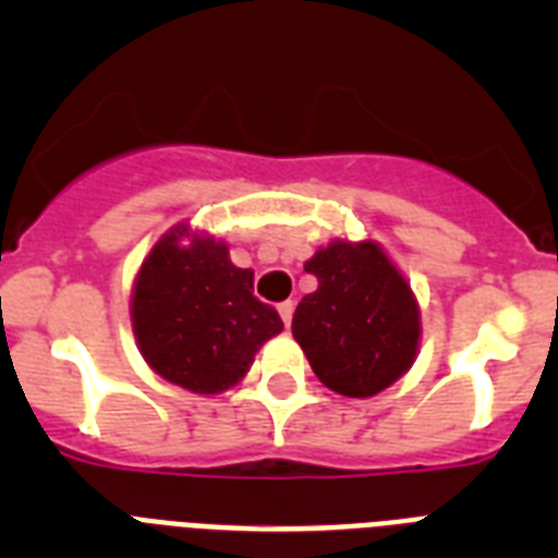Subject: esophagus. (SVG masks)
<instances>
[{"label": "esophagus", "instance_id": "1", "mask_svg": "<svg viewBox=\"0 0 558 558\" xmlns=\"http://www.w3.org/2000/svg\"><path fill=\"white\" fill-rule=\"evenodd\" d=\"M279 315H282L284 327H290V322H293V302H282V304H279Z\"/></svg>", "mask_w": 558, "mask_h": 558}]
</instances>
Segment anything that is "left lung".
Returning <instances> with one entry per match:
<instances>
[{"label": "left lung", "mask_w": 558, "mask_h": 558, "mask_svg": "<svg viewBox=\"0 0 558 558\" xmlns=\"http://www.w3.org/2000/svg\"><path fill=\"white\" fill-rule=\"evenodd\" d=\"M304 270L318 279L293 313V338L315 377L343 397L386 391L413 366L422 338L405 276L374 240H335Z\"/></svg>", "instance_id": "8db88e82"}]
</instances>
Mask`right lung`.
Masks as SVG:
<instances>
[{
	"label": "right lung",
	"instance_id": "right-lung-1",
	"mask_svg": "<svg viewBox=\"0 0 558 558\" xmlns=\"http://www.w3.org/2000/svg\"><path fill=\"white\" fill-rule=\"evenodd\" d=\"M131 324L147 366L192 393H220L248 374L282 318L254 295V270L229 245L186 223L145 256L131 293Z\"/></svg>",
	"mask_w": 558,
	"mask_h": 558
}]
</instances>
